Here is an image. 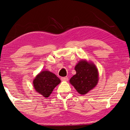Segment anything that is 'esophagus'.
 Instances as JSON below:
<instances>
[{
  "mask_svg": "<svg viewBox=\"0 0 130 130\" xmlns=\"http://www.w3.org/2000/svg\"><path fill=\"white\" fill-rule=\"evenodd\" d=\"M61 80H62V81H67L68 80V77H61Z\"/></svg>",
  "mask_w": 130,
  "mask_h": 130,
  "instance_id": "1",
  "label": "esophagus"
}]
</instances>
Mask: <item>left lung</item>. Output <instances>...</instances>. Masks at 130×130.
<instances>
[{
	"label": "left lung",
	"instance_id": "8db88e82",
	"mask_svg": "<svg viewBox=\"0 0 130 130\" xmlns=\"http://www.w3.org/2000/svg\"><path fill=\"white\" fill-rule=\"evenodd\" d=\"M74 69L76 74L70 79V83L80 94H87L98 83V69L92 62L81 60L76 65Z\"/></svg>",
	"mask_w": 130,
	"mask_h": 130
}]
</instances>
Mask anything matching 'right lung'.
I'll return each mask as SVG.
<instances>
[{"instance_id": "right-lung-1", "label": "right lung", "mask_w": 130, "mask_h": 130, "mask_svg": "<svg viewBox=\"0 0 130 130\" xmlns=\"http://www.w3.org/2000/svg\"><path fill=\"white\" fill-rule=\"evenodd\" d=\"M61 80L56 74L48 70L42 71L33 80L34 89L45 98H48Z\"/></svg>"}]
</instances>
